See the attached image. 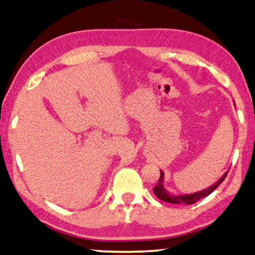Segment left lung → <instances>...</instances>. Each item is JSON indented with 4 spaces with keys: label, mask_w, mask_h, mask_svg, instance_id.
Instances as JSON below:
<instances>
[{
    "label": "left lung",
    "mask_w": 255,
    "mask_h": 255,
    "mask_svg": "<svg viewBox=\"0 0 255 255\" xmlns=\"http://www.w3.org/2000/svg\"><path fill=\"white\" fill-rule=\"evenodd\" d=\"M226 175H228V172L224 173V175L222 176V177L217 180L216 183L211 185L210 187L203 189V191L192 193V194H183V195H175V194H170L167 189L165 188V186H164V172L163 170H160V177H159L158 183H157V185L154 187V193H155V195L159 198V200L164 201V202L172 203V204L191 205V204H194V203H196L198 200H201V198L210 195V194L214 191V189L219 186L222 182H223L226 177Z\"/></svg>",
    "instance_id": "8db88e82"
}]
</instances>
